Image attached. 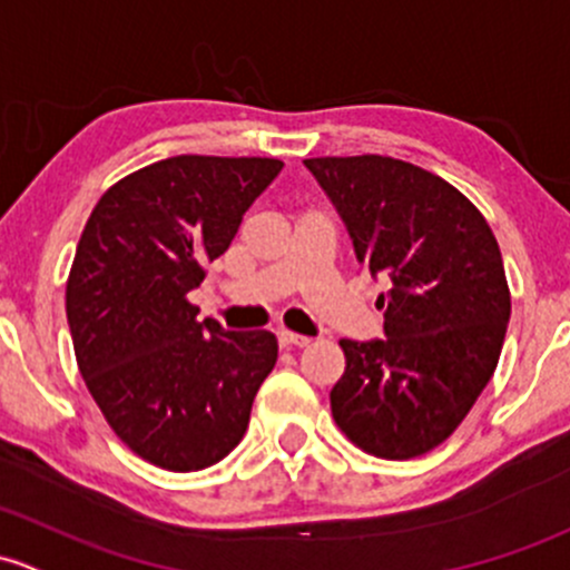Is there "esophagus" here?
Here are the masks:
<instances>
[{
  "label": "esophagus",
  "mask_w": 570,
  "mask_h": 570,
  "mask_svg": "<svg viewBox=\"0 0 570 570\" xmlns=\"http://www.w3.org/2000/svg\"><path fill=\"white\" fill-rule=\"evenodd\" d=\"M278 341H281V346H308L311 344L308 335H297V333H289V331H281Z\"/></svg>",
  "instance_id": "obj_1"
}]
</instances>
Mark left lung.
<instances>
[{
    "mask_svg": "<svg viewBox=\"0 0 570 570\" xmlns=\"http://www.w3.org/2000/svg\"><path fill=\"white\" fill-rule=\"evenodd\" d=\"M355 256L385 278V338H341L331 393L341 431L380 459H412L456 431L489 385L511 320L500 245L451 183L382 155L311 158Z\"/></svg>",
    "mask_w": 570,
    "mask_h": 570,
    "instance_id": "8db88e82",
    "label": "left lung"
}]
</instances>
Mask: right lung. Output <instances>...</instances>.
Instances as JSON below:
<instances>
[{"mask_svg": "<svg viewBox=\"0 0 570 570\" xmlns=\"http://www.w3.org/2000/svg\"><path fill=\"white\" fill-rule=\"evenodd\" d=\"M281 169L177 155L111 185L83 226L65 292L76 361L109 426L149 464L205 470L248 429L278 341L199 322L188 292Z\"/></svg>", "mask_w": 570, "mask_h": 570, "instance_id": "add662e5", "label": "right lung"}]
</instances>
